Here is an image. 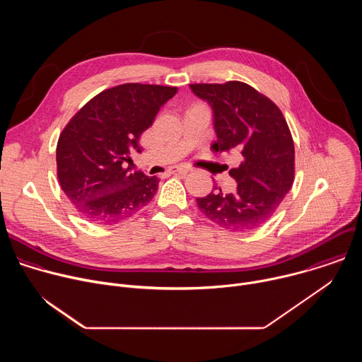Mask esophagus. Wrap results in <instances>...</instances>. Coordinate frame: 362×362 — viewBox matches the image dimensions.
Instances as JSON below:
<instances>
[{
	"mask_svg": "<svg viewBox=\"0 0 362 362\" xmlns=\"http://www.w3.org/2000/svg\"><path fill=\"white\" fill-rule=\"evenodd\" d=\"M192 170V168H189V166H173L169 172L170 173H189Z\"/></svg>",
	"mask_w": 362,
	"mask_h": 362,
	"instance_id": "obj_1",
	"label": "esophagus"
}]
</instances>
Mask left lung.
<instances>
[{
    "instance_id": "8db88e82",
    "label": "left lung",
    "mask_w": 362,
    "mask_h": 362,
    "mask_svg": "<svg viewBox=\"0 0 362 362\" xmlns=\"http://www.w3.org/2000/svg\"><path fill=\"white\" fill-rule=\"evenodd\" d=\"M214 113L215 151H240L242 163L230 169L232 193L215 190L196 199L199 211L214 223L247 232L262 226L291 190L295 172L293 140L281 110L268 97L240 81L190 84Z\"/></svg>"
}]
</instances>
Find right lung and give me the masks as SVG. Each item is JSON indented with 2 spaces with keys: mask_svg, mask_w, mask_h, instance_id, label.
<instances>
[{
  "mask_svg": "<svg viewBox=\"0 0 362 362\" xmlns=\"http://www.w3.org/2000/svg\"><path fill=\"white\" fill-rule=\"evenodd\" d=\"M176 91L139 83L116 86L93 97L64 127L57 143V176L83 218L117 223L156 194L159 179L133 173L130 154L141 151V133Z\"/></svg>",
  "mask_w": 362,
  "mask_h": 362,
  "instance_id": "right-lung-1",
  "label": "right lung"
}]
</instances>
